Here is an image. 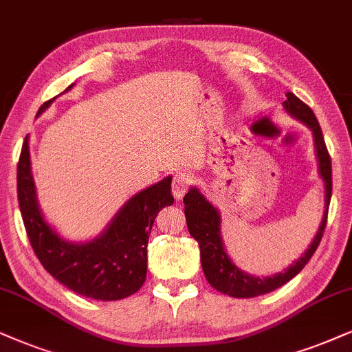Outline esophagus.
<instances>
[{
	"mask_svg": "<svg viewBox=\"0 0 352 352\" xmlns=\"http://www.w3.org/2000/svg\"><path fill=\"white\" fill-rule=\"evenodd\" d=\"M193 184V179H191L190 173L186 172H179L173 175L172 179V193L177 199H182L185 197V193L188 191L190 185Z\"/></svg>",
	"mask_w": 352,
	"mask_h": 352,
	"instance_id": "obj_1",
	"label": "esophagus"
}]
</instances>
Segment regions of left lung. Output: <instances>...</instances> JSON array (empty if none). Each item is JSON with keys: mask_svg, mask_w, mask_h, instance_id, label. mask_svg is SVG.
I'll use <instances>...</instances> for the list:
<instances>
[{"mask_svg": "<svg viewBox=\"0 0 352 352\" xmlns=\"http://www.w3.org/2000/svg\"><path fill=\"white\" fill-rule=\"evenodd\" d=\"M287 100H284V109L287 110L292 117L299 118L302 123H305L310 130L314 131L315 138V148H317L318 157V168L320 175L324 182V214L320 224V229L315 235L312 245L307 248V252L302 255L294 265L289 266L284 273L270 276V278H255V276L243 273L237 266L232 263V260L228 256L224 250L221 239V217L217 209L203 197L197 188H191L185 195V217L186 226H188V232L191 237L198 242L199 255H201V266L206 276L208 283L222 294H228L232 297H256L268 294L274 289L281 287L287 281H291L296 274H299L302 268L309 263V260L320 245V240L323 237L324 228H327L328 219V206H330L331 199V157L328 154L327 144H324V138L320 128V123L315 117L314 110L309 105L304 104L299 97L287 92Z\"/></svg>", "mask_w": 352, "mask_h": 352, "instance_id": "obj_1", "label": "left lung"}]
</instances>
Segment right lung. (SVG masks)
Segmentation results:
<instances>
[{
	"mask_svg": "<svg viewBox=\"0 0 352 352\" xmlns=\"http://www.w3.org/2000/svg\"><path fill=\"white\" fill-rule=\"evenodd\" d=\"M71 87L73 84L66 91ZM52 100L40 107L37 115ZM170 184L172 177H167L128 199L100 237L87 243H69L47 224L38 209L30 173L29 136L22 143L17 162V199L35 255L56 281L97 300L124 299L144 284L149 234L157 212L173 203Z\"/></svg>",
	"mask_w": 352,
	"mask_h": 352,
	"instance_id": "right-lung-1",
	"label": "right lung"
}]
</instances>
